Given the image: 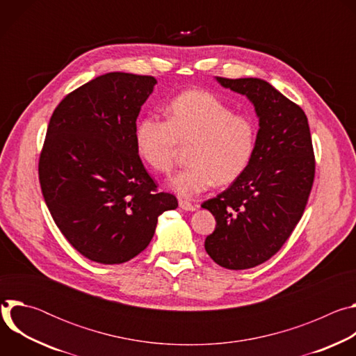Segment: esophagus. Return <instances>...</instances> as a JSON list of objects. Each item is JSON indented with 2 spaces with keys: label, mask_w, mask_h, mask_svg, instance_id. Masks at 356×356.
I'll return each mask as SVG.
<instances>
[{
  "label": "esophagus",
  "mask_w": 356,
  "mask_h": 356,
  "mask_svg": "<svg viewBox=\"0 0 356 356\" xmlns=\"http://www.w3.org/2000/svg\"><path fill=\"white\" fill-rule=\"evenodd\" d=\"M179 207L184 211H195L197 210V206L195 204H191V202H188L187 200H180L179 201Z\"/></svg>",
  "instance_id": "1"
}]
</instances>
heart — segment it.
<instances>
[{
	"instance_id": "heart-1",
	"label": "heart",
	"mask_w": 356,
	"mask_h": 356,
	"mask_svg": "<svg viewBox=\"0 0 356 356\" xmlns=\"http://www.w3.org/2000/svg\"><path fill=\"white\" fill-rule=\"evenodd\" d=\"M258 142L255 118L217 95L191 90L176 98L166 120L149 114L135 129V147L142 163L156 173L173 170L181 147H188L190 166L179 172L170 187L180 197H194L216 186L236 181L248 169Z\"/></svg>"
}]
</instances>
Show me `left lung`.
Here are the masks:
<instances>
[{"label":"left lung","instance_id":"obj_1","mask_svg":"<svg viewBox=\"0 0 356 356\" xmlns=\"http://www.w3.org/2000/svg\"><path fill=\"white\" fill-rule=\"evenodd\" d=\"M246 95L259 117L258 142L245 173L201 204L217 225L204 248L222 268H255L280 250L307 206L316 159L306 114L268 81L217 77Z\"/></svg>","mask_w":356,"mask_h":356}]
</instances>
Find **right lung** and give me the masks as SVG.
Segmentation results:
<instances>
[{
  "label": "right lung",
  "instance_id": "obj_1",
  "mask_svg": "<svg viewBox=\"0 0 356 356\" xmlns=\"http://www.w3.org/2000/svg\"><path fill=\"white\" fill-rule=\"evenodd\" d=\"M155 84L152 76H98L50 117L38 166L42 194L60 232L92 262L135 258L154 238L158 217L177 209L135 147L136 118Z\"/></svg>",
  "mask_w": 356,
  "mask_h": 356
}]
</instances>
